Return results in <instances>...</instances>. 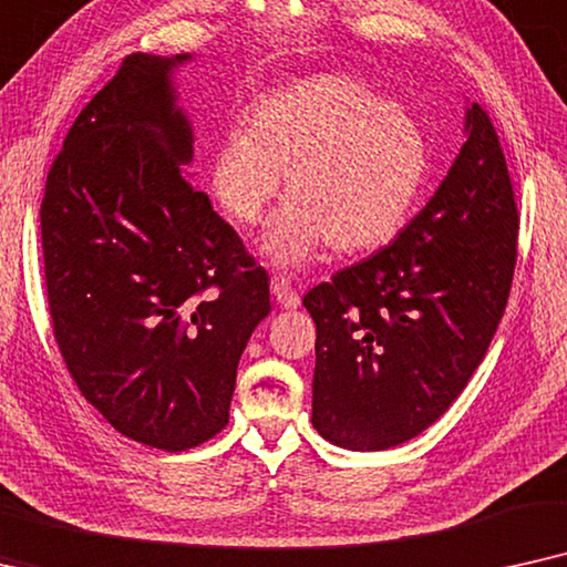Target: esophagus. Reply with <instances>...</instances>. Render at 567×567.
Listing matches in <instances>:
<instances>
[{
  "mask_svg": "<svg viewBox=\"0 0 567 567\" xmlns=\"http://www.w3.org/2000/svg\"><path fill=\"white\" fill-rule=\"evenodd\" d=\"M271 296H275V300L282 308H298L300 306V298L298 292L292 290L290 279L282 277V275H275L271 277Z\"/></svg>",
  "mask_w": 567,
  "mask_h": 567,
  "instance_id": "obj_1",
  "label": "esophagus"
}]
</instances>
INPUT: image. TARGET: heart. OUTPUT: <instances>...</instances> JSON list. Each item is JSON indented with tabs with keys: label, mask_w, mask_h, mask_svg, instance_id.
Masks as SVG:
<instances>
[{
	"label": "heart",
	"mask_w": 567,
	"mask_h": 567,
	"mask_svg": "<svg viewBox=\"0 0 567 567\" xmlns=\"http://www.w3.org/2000/svg\"><path fill=\"white\" fill-rule=\"evenodd\" d=\"M430 173L427 134L350 74L306 78L259 97L246 130H230L209 161V192L230 223L251 228L285 199L261 238L275 264H303L323 244L371 251L399 236Z\"/></svg>",
	"instance_id": "1"
}]
</instances>
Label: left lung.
<instances>
[{
	"instance_id": "left-lung-1",
	"label": "left lung",
	"mask_w": 567,
	"mask_h": 567,
	"mask_svg": "<svg viewBox=\"0 0 567 567\" xmlns=\"http://www.w3.org/2000/svg\"><path fill=\"white\" fill-rule=\"evenodd\" d=\"M518 256L508 165L485 109L433 199L371 259L308 290L313 427L350 451L420 435L462 394L503 319Z\"/></svg>"
}]
</instances>
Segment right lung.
I'll list each match as a JSON object with an SVG mask.
<instances>
[{
  "mask_svg": "<svg viewBox=\"0 0 567 567\" xmlns=\"http://www.w3.org/2000/svg\"><path fill=\"white\" fill-rule=\"evenodd\" d=\"M130 54L80 111L41 202L51 327L82 396L132 441L186 451L228 425L269 277L184 168L173 70Z\"/></svg>",
  "mask_w": 567,
  "mask_h": 567,
  "instance_id": "obj_1",
  "label": "right lung"
}]
</instances>
